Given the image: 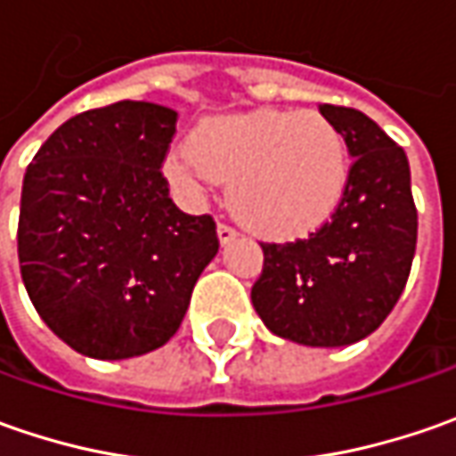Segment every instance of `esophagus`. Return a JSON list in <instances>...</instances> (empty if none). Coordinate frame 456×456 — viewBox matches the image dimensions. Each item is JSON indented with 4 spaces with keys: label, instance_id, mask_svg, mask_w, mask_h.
<instances>
[{
    "label": "esophagus",
    "instance_id": "34e87169",
    "mask_svg": "<svg viewBox=\"0 0 456 456\" xmlns=\"http://www.w3.org/2000/svg\"><path fill=\"white\" fill-rule=\"evenodd\" d=\"M236 231L231 225H218V243L220 246H228L231 240H236Z\"/></svg>",
    "mask_w": 456,
    "mask_h": 456
}]
</instances>
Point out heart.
Masks as SVG:
<instances>
[{
    "instance_id": "obj_1",
    "label": "heart",
    "mask_w": 456,
    "mask_h": 456,
    "mask_svg": "<svg viewBox=\"0 0 456 456\" xmlns=\"http://www.w3.org/2000/svg\"><path fill=\"white\" fill-rule=\"evenodd\" d=\"M165 175L184 192L228 183V210L243 228L294 240L338 213L350 157L340 129L320 111L261 109L200 121L184 150L167 154Z\"/></svg>"
}]
</instances>
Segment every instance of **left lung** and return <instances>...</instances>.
I'll return each instance as SVG.
<instances>
[{
    "label": "left lung",
    "instance_id": "obj_1",
    "mask_svg": "<svg viewBox=\"0 0 456 456\" xmlns=\"http://www.w3.org/2000/svg\"><path fill=\"white\" fill-rule=\"evenodd\" d=\"M353 157L338 213L294 243H261L264 272L251 289L261 322L284 340L342 347L391 314L416 251V205L406 151L373 118L322 103Z\"/></svg>",
    "mask_w": 456,
    "mask_h": 456
}]
</instances>
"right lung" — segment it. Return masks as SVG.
Listing matches in <instances>:
<instances>
[{"label":"right lung","mask_w":456,"mask_h":456,"mask_svg":"<svg viewBox=\"0 0 456 456\" xmlns=\"http://www.w3.org/2000/svg\"><path fill=\"white\" fill-rule=\"evenodd\" d=\"M177 111L118 101L68 118L27 167L17 251L43 322L80 355L162 347L218 254L210 216L169 200L159 167Z\"/></svg>","instance_id":"1"}]
</instances>
